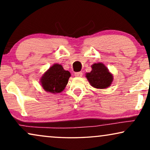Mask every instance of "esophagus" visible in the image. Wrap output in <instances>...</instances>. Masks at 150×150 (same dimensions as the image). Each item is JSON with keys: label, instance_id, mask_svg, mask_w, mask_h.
Segmentation results:
<instances>
[{"label": "esophagus", "instance_id": "1", "mask_svg": "<svg viewBox=\"0 0 150 150\" xmlns=\"http://www.w3.org/2000/svg\"><path fill=\"white\" fill-rule=\"evenodd\" d=\"M74 76L76 77H82L83 76V73L81 71H79V72H76L74 74Z\"/></svg>", "mask_w": 150, "mask_h": 150}]
</instances>
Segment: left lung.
<instances>
[{"mask_svg":"<svg viewBox=\"0 0 150 150\" xmlns=\"http://www.w3.org/2000/svg\"><path fill=\"white\" fill-rule=\"evenodd\" d=\"M91 71L86 73V78L92 87L96 89H106L111 85L113 76L102 63H93Z\"/></svg>","mask_w":150,"mask_h":150,"instance_id":"obj_1","label":"left lung"}]
</instances>
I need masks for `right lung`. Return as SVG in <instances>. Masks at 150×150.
<instances>
[{
  "mask_svg": "<svg viewBox=\"0 0 150 150\" xmlns=\"http://www.w3.org/2000/svg\"><path fill=\"white\" fill-rule=\"evenodd\" d=\"M70 76L69 71L65 70L61 65L54 63L42 75L40 83L47 92L54 94L61 93L66 87Z\"/></svg>",
  "mask_w": 150,
  "mask_h": 150,
  "instance_id": "right-lung-1",
  "label": "right lung"
}]
</instances>
